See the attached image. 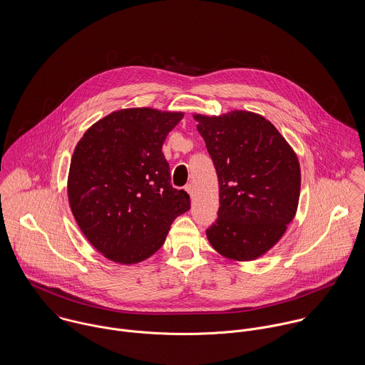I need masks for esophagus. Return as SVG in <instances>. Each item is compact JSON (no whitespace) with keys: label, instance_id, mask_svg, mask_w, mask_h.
I'll return each instance as SVG.
<instances>
[{"label":"esophagus","instance_id":"1","mask_svg":"<svg viewBox=\"0 0 365 365\" xmlns=\"http://www.w3.org/2000/svg\"><path fill=\"white\" fill-rule=\"evenodd\" d=\"M185 191L190 194L191 198L194 197V185H192V184H187V185H185Z\"/></svg>","mask_w":365,"mask_h":365}]
</instances>
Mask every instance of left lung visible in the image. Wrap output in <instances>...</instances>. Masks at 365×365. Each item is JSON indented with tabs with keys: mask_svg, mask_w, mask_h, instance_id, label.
<instances>
[{
	"mask_svg": "<svg viewBox=\"0 0 365 365\" xmlns=\"http://www.w3.org/2000/svg\"><path fill=\"white\" fill-rule=\"evenodd\" d=\"M219 182L217 219L209 243L225 257L255 260L269 250L294 219L301 191L298 157L261 115L232 110L195 115Z\"/></svg>",
	"mask_w": 365,
	"mask_h": 365,
	"instance_id": "1",
	"label": "left lung"
}]
</instances>
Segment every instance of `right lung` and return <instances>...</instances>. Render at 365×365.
Masks as SVG:
<instances>
[{
  "mask_svg": "<svg viewBox=\"0 0 365 365\" xmlns=\"http://www.w3.org/2000/svg\"><path fill=\"white\" fill-rule=\"evenodd\" d=\"M180 112L130 108L94 123L71 157L68 202L90 243L109 260L132 264L163 246L173 220L191 208L171 185L161 152Z\"/></svg>",
  "mask_w": 365,
  "mask_h": 365,
  "instance_id": "add662e5",
  "label": "right lung"
}]
</instances>
